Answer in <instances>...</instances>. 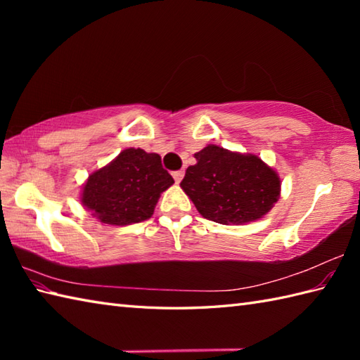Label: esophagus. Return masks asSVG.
Masks as SVG:
<instances>
[{
	"mask_svg": "<svg viewBox=\"0 0 360 360\" xmlns=\"http://www.w3.org/2000/svg\"><path fill=\"white\" fill-rule=\"evenodd\" d=\"M173 178H174V181H176V184H179V182L182 181V178H184V172H182V170L173 172Z\"/></svg>",
	"mask_w": 360,
	"mask_h": 360,
	"instance_id": "1",
	"label": "esophagus"
}]
</instances>
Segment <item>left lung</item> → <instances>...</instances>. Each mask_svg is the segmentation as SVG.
Listing matches in <instances>:
<instances>
[{
    "instance_id": "1",
    "label": "left lung",
    "mask_w": 360,
    "mask_h": 360,
    "mask_svg": "<svg viewBox=\"0 0 360 360\" xmlns=\"http://www.w3.org/2000/svg\"><path fill=\"white\" fill-rule=\"evenodd\" d=\"M181 187L204 218L219 224H243L266 215L280 196V179L254 155L217 145L198 151Z\"/></svg>"
}]
</instances>
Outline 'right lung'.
Segmentation results:
<instances>
[{
	"instance_id": "obj_1",
	"label": "right lung",
	"mask_w": 360,
	"mask_h": 360,
	"mask_svg": "<svg viewBox=\"0 0 360 360\" xmlns=\"http://www.w3.org/2000/svg\"><path fill=\"white\" fill-rule=\"evenodd\" d=\"M173 182L156 153L127 148L89 176L82 202L105 224L141 223L153 215L160 193Z\"/></svg>"
}]
</instances>
